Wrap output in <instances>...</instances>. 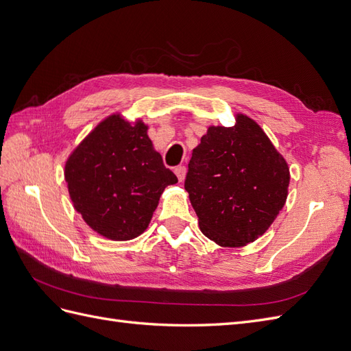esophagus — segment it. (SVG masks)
Instances as JSON below:
<instances>
[{"instance_id": "esophagus-1", "label": "esophagus", "mask_w": 351, "mask_h": 351, "mask_svg": "<svg viewBox=\"0 0 351 351\" xmlns=\"http://www.w3.org/2000/svg\"><path fill=\"white\" fill-rule=\"evenodd\" d=\"M174 173H176V176L178 178V182H184V178H186V167H183V165L176 167L174 168Z\"/></svg>"}]
</instances>
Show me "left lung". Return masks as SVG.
<instances>
[{"label":"left lung","mask_w":351,"mask_h":351,"mask_svg":"<svg viewBox=\"0 0 351 351\" xmlns=\"http://www.w3.org/2000/svg\"><path fill=\"white\" fill-rule=\"evenodd\" d=\"M289 184L284 156L262 127L240 112L232 127H208L184 182L200 231L221 247L259 239L285 205Z\"/></svg>","instance_id":"1"}]
</instances>
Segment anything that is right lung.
Returning a JSON list of instances; mask_svg holds the SVG:
<instances>
[{"mask_svg":"<svg viewBox=\"0 0 351 351\" xmlns=\"http://www.w3.org/2000/svg\"><path fill=\"white\" fill-rule=\"evenodd\" d=\"M73 206L99 236L127 241L149 226L159 197L178 180L165 168L147 125L108 115L74 147L64 167Z\"/></svg>","mask_w":351,"mask_h":351,"instance_id":"obj_1","label":"right lung"}]
</instances>
